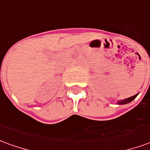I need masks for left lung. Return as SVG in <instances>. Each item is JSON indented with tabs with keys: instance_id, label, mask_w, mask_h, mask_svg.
Listing matches in <instances>:
<instances>
[{
	"instance_id": "8db88e82",
	"label": "left lung",
	"mask_w": 150,
	"mask_h": 150,
	"mask_svg": "<svg viewBox=\"0 0 150 150\" xmlns=\"http://www.w3.org/2000/svg\"><path fill=\"white\" fill-rule=\"evenodd\" d=\"M137 96H138V94H135V95L132 96V97H131V98H127V99H124V100H119L117 103H118L119 105H125V104H127V103L132 101V100H133L134 99L137 97Z\"/></svg>"
}]
</instances>
